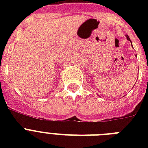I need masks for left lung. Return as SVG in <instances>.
Returning a JSON list of instances; mask_svg holds the SVG:
<instances>
[{
	"mask_svg": "<svg viewBox=\"0 0 148 148\" xmlns=\"http://www.w3.org/2000/svg\"><path fill=\"white\" fill-rule=\"evenodd\" d=\"M126 37H127V39L131 41V40H130V38H129V37H128V35H126Z\"/></svg>",
	"mask_w": 148,
	"mask_h": 148,
	"instance_id": "8db88e82",
	"label": "left lung"
}]
</instances>
